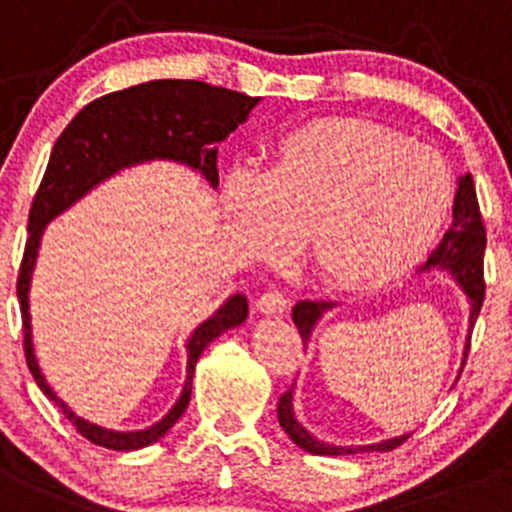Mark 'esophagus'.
<instances>
[{
  "label": "esophagus",
  "instance_id": "obj_1",
  "mask_svg": "<svg viewBox=\"0 0 512 512\" xmlns=\"http://www.w3.org/2000/svg\"><path fill=\"white\" fill-rule=\"evenodd\" d=\"M257 310H260L262 315H282V312L287 310V297L277 290L265 292V295L257 300Z\"/></svg>",
  "mask_w": 512,
  "mask_h": 512
}]
</instances>
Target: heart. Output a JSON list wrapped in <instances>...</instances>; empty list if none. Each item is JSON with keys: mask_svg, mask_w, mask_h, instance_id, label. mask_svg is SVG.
Masks as SVG:
<instances>
[{"mask_svg": "<svg viewBox=\"0 0 512 512\" xmlns=\"http://www.w3.org/2000/svg\"><path fill=\"white\" fill-rule=\"evenodd\" d=\"M222 212L242 250L280 260L302 240L332 290H375L428 257L453 207L443 157L362 119H317L287 132L262 175L235 167Z\"/></svg>", "mask_w": 512, "mask_h": 512, "instance_id": "heart-1", "label": "heart"}]
</instances>
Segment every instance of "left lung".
I'll list each match as a JSON object with an SVG mask.
<instances>
[{
  "instance_id": "1",
  "label": "left lung",
  "mask_w": 512,
  "mask_h": 512,
  "mask_svg": "<svg viewBox=\"0 0 512 512\" xmlns=\"http://www.w3.org/2000/svg\"><path fill=\"white\" fill-rule=\"evenodd\" d=\"M483 255H485V225L483 217H480V205L478 195H475V182L470 172H465L463 177H458V192H455L453 202V225L443 235V242L438 245V250L430 255L425 270H445L453 275V280L463 287V292L470 300V330H473L475 320L480 315V307H483L485 297V280H483ZM337 302L332 300H302L292 307V322L297 325L302 342H310L312 330H315L317 322L322 320L327 310H332ZM470 350V335L468 345H465V357ZM465 365V360H463ZM463 372V370H460ZM292 385L285 395L277 403V420H280L282 430L290 435V440L295 445H300L302 450L312 455H355V453H388V450L398 448L405 440L410 438V433L398 435V438L382 440V443L372 445H332L325 440H317L310 430L302 428L295 418V410H292Z\"/></svg>"
}]
</instances>
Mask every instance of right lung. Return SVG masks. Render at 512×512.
I'll use <instances>...</instances> for the list:
<instances>
[{
  "label": "right lung",
  "mask_w": 512,
  "mask_h": 512,
  "mask_svg": "<svg viewBox=\"0 0 512 512\" xmlns=\"http://www.w3.org/2000/svg\"><path fill=\"white\" fill-rule=\"evenodd\" d=\"M260 97L232 92V89L212 87L195 79H155V82L135 84L122 92L104 94L89 102L72 122L64 127L54 150L49 155L47 172L42 177L32 210H29V240L24 247L22 267H19L17 297L22 307L24 325V355L39 390L62 408L69 423L77 428L89 443L109 450H140L157 443L190 405L192 375L202 350L215 337L247 320V297L230 295L225 305L207 317L187 340V377L182 395L172 405L170 413L160 423L145 430H119L102 428L89 420L79 418L57 398L49 382L39 370L32 342V317H29V282L37 265L39 242L44 227L62 215L64 210L82 200L87 192L102 185L127 167L145 165L152 160H167L200 172L207 185L217 187V142L227 140L235 132Z\"/></svg>",
  "instance_id": "add662e5"
}]
</instances>
